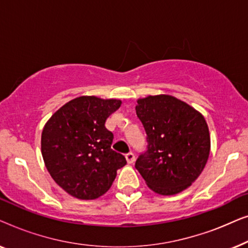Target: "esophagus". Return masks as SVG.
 <instances>
[{"label":"esophagus","mask_w":248,"mask_h":248,"mask_svg":"<svg viewBox=\"0 0 248 248\" xmlns=\"http://www.w3.org/2000/svg\"><path fill=\"white\" fill-rule=\"evenodd\" d=\"M125 158H126L127 164H133L134 160H135V155H134L133 152H128V154L125 155Z\"/></svg>","instance_id":"esophagus-1"}]
</instances>
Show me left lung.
Listing matches in <instances>:
<instances>
[{
	"instance_id": "8db88e82",
	"label": "left lung",
	"mask_w": 248,
	"mask_h": 248,
	"mask_svg": "<svg viewBox=\"0 0 248 248\" xmlns=\"http://www.w3.org/2000/svg\"><path fill=\"white\" fill-rule=\"evenodd\" d=\"M135 110L148 141L135 168L158 194L184 191L201 174L210 155L209 127L203 115L168 94L139 99Z\"/></svg>"
}]
</instances>
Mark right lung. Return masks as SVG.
I'll return each instance as SVG.
<instances>
[{
  "instance_id": "obj_1",
  "label": "right lung",
  "mask_w": 248,
  "mask_h": 248,
  "mask_svg": "<svg viewBox=\"0 0 248 248\" xmlns=\"http://www.w3.org/2000/svg\"><path fill=\"white\" fill-rule=\"evenodd\" d=\"M121 104L117 99L78 97L55 111L44 126L42 155L47 170L74 198L104 195L117 169L126 165L124 155L111 149L114 134L105 126Z\"/></svg>"
}]
</instances>
